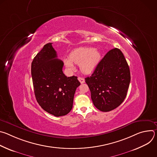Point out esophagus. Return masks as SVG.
<instances>
[{
  "mask_svg": "<svg viewBox=\"0 0 157 157\" xmlns=\"http://www.w3.org/2000/svg\"><path fill=\"white\" fill-rule=\"evenodd\" d=\"M78 80H79V81L81 84H82V83H84V82H85L84 79L82 78H81V77H79V78H78Z\"/></svg>",
  "mask_w": 157,
  "mask_h": 157,
  "instance_id": "34e87169",
  "label": "esophagus"
}]
</instances>
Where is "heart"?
I'll return each instance as SVG.
<instances>
[{"label":"heart","instance_id":"heart-1","mask_svg":"<svg viewBox=\"0 0 157 157\" xmlns=\"http://www.w3.org/2000/svg\"><path fill=\"white\" fill-rule=\"evenodd\" d=\"M101 58V53L93 48L79 47L74 49L70 53V58H64L63 62L69 70L74 69V63H79L81 71L84 74H90L96 68Z\"/></svg>","mask_w":157,"mask_h":157}]
</instances>
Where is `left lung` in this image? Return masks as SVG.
<instances>
[{
    "label": "left lung",
    "instance_id": "left-lung-1",
    "mask_svg": "<svg viewBox=\"0 0 157 157\" xmlns=\"http://www.w3.org/2000/svg\"><path fill=\"white\" fill-rule=\"evenodd\" d=\"M85 81L98 109L109 112L119 106L127 96L130 81V69L122 52L116 48L109 51Z\"/></svg>",
    "mask_w": 157,
    "mask_h": 157
}]
</instances>
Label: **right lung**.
Returning <instances> with one entry per match:
<instances>
[{"label": "right lung", "mask_w": 157, "mask_h": 157, "mask_svg": "<svg viewBox=\"0 0 157 157\" xmlns=\"http://www.w3.org/2000/svg\"><path fill=\"white\" fill-rule=\"evenodd\" d=\"M63 65L52 43H48L35 56L31 66L36 99L44 110L56 117L71 111L76 89L81 84L76 76L64 75Z\"/></svg>", "instance_id": "right-lung-1"}]
</instances>
